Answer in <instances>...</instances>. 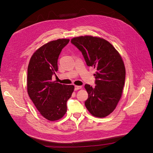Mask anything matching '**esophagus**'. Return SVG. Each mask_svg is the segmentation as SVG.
Wrapping results in <instances>:
<instances>
[{
    "instance_id": "obj_1",
    "label": "esophagus",
    "mask_w": 153,
    "mask_h": 153,
    "mask_svg": "<svg viewBox=\"0 0 153 153\" xmlns=\"http://www.w3.org/2000/svg\"><path fill=\"white\" fill-rule=\"evenodd\" d=\"M82 86H78V85H75V87H74V89H75V91H77V90H79V89H82Z\"/></svg>"
}]
</instances>
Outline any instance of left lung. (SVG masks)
Segmentation results:
<instances>
[{"label":"left lung","mask_w":153,"mask_h":153,"mask_svg":"<svg viewBox=\"0 0 153 153\" xmlns=\"http://www.w3.org/2000/svg\"><path fill=\"white\" fill-rule=\"evenodd\" d=\"M71 43L82 52L88 66L96 69L95 84H85L88 95L85 105L93 116L103 118L115 109L121 99L125 80V67L122 56L105 39L81 36Z\"/></svg>","instance_id":"left-lung-1"}]
</instances>
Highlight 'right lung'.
<instances>
[{
	"instance_id": "1",
	"label": "right lung",
	"mask_w": 153,
	"mask_h": 153,
	"mask_svg": "<svg viewBox=\"0 0 153 153\" xmlns=\"http://www.w3.org/2000/svg\"><path fill=\"white\" fill-rule=\"evenodd\" d=\"M69 39H58L39 48L28 66L27 92L36 109L50 121L61 119L67 111L66 102L74 90L72 85L52 81L58 71V59Z\"/></svg>"
}]
</instances>
